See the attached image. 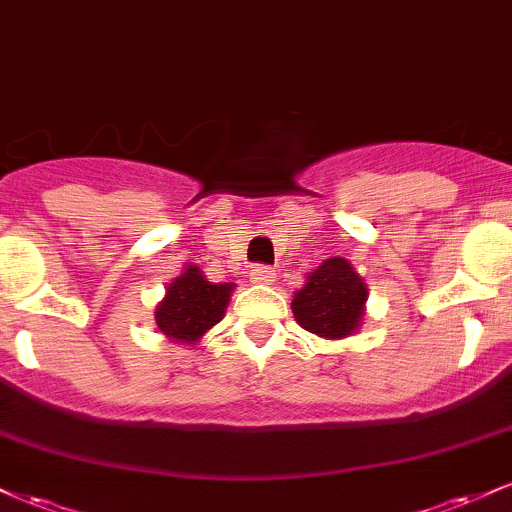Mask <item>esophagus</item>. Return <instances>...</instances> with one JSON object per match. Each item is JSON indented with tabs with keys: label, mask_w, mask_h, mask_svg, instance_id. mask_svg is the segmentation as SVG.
Masks as SVG:
<instances>
[{
	"label": "esophagus",
	"mask_w": 512,
	"mask_h": 512,
	"mask_svg": "<svg viewBox=\"0 0 512 512\" xmlns=\"http://www.w3.org/2000/svg\"><path fill=\"white\" fill-rule=\"evenodd\" d=\"M250 279L255 281V284H274L276 274H274L272 267H264V264H257V267H252Z\"/></svg>",
	"instance_id": "34e87169"
}]
</instances>
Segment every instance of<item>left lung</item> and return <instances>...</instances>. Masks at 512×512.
<instances>
[{"mask_svg": "<svg viewBox=\"0 0 512 512\" xmlns=\"http://www.w3.org/2000/svg\"><path fill=\"white\" fill-rule=\"evenodd\" d=\"M368 289L349 260L330 257L308 274L293 296L291 310L303 330L325 339H344L358 332L366 313Z\"/></svg>", "mask_w": 512, "mask_h": 512, "instance_id": "1", "label": "left lung"}]
</instances>
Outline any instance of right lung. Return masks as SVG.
Returning a JSON list of instances; mask_svg holds the SVG:
<instances>
[{
    "label": "right lung",
    "instance_id": "1",
    "mask_svg": "<svg viewBox=\"0 0 512 512\" xmlns=\"http://www.w3.org/2000/svg\"><path fill=\"white\" fill-rule=\"evenodd\" d=\"M231 293L233 284H211L197 264H187L185 272L168 284L166 298L156 305L158 330L170 342H199L216 322H221Z\"/></svg>",
    "mask_w": 512,
    "mask_h": 512
}]
</instances>
